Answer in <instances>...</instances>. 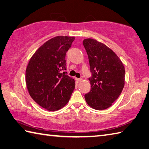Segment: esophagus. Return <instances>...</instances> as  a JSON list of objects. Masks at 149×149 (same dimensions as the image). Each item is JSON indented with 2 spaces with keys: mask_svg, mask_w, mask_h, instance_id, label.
Wrapping results in <instances>:
<instances>
[{
  "mask_svg": "<svg viewBox=\"0 0 149 149\" xmlns=\"http://www.w3.org/2000/svg\"><path fill=\"white\" fill-rule=\"evenodd\" d=\"M75 81H76L77 83H80L82 81V79H79V78H76V79H75Z\"/></svg>",
  "mask_w": 149,
  "mask_h": 149,
  "instance_id": "34e87169",
  "label": "esophagus"
}]
</instances>
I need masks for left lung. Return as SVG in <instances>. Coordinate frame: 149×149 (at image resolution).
Instances as JSON below:
<instances>
[{"label": "left lung", "instance_id": "1", "mask_svg": "<svg viewBox=\"0 0 149 149\" xmlns=\"http://www.w3.org/2000/svg\"><path fill=\"white\" fill-rule=\"evenodd\" d=\"M92 76L91 89L85 94L89 106L104 110L120 96L125 83V70L118 56L105 44L92 38L83 40Z\"/></svg>", "mask_w": 149, "mask_h": 149}]
</instances>
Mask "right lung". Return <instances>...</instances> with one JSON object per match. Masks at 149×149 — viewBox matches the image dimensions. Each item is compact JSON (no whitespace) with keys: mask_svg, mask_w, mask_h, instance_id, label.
<instances>
[{"mask_svg":"<svg viewBox=\"0 0 149 149\" xmlns=\"http://www.w3.org/2000/svg\"><path fill=\"white\" fill-rule=\"evenodd\" d=\"M74 36H56L50 39L34 53L25 73L26 85L31 98L50 111L63 108L69 102L75 83L68 76L66 53Z\"/></svg>","mask_w":149,"mask_h":149,"instance_id":"obj_1","label":"right lung"}]
</instances>
